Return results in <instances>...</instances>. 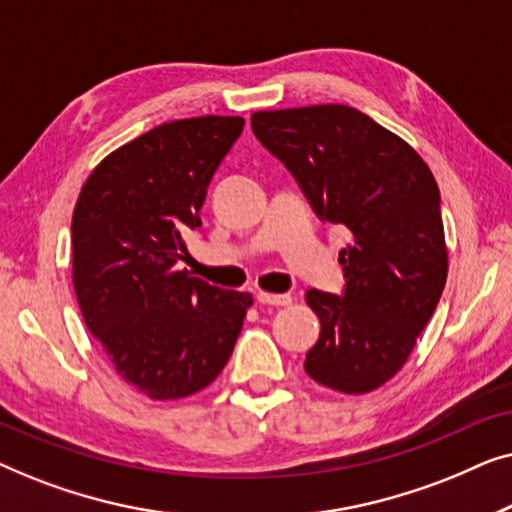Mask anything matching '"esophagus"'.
Returning a JSON list of instances; mask_svg holds the SVG:
<instances>
[{
    "label": "esophagus",
    "mask_w": 512,
    "mask_h": 512,
    "mask_svg": "<svg viewBox=\"0 0 512 512\" xmlns=\"http://www.w3.org/2000/svg\"><path fill=\"white\" fill-rule=\"evenodd\" d=\"M256 300L261 305L282 307V305H289L291 303V296H289V293H265V291H258L256 293Z\"/></svg>",
    "instance_id": "esophagus-1"
}]
</instances>
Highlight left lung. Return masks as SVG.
I'll return each instance as SVG.
<instances>
[{
	"instance_id": "8db88e82",
	"label": "left lung",
	"mask_w": 512,
	"mask_h": 512,
	"mask_svg": "<svg viewBox=\"0 0 512 512\" xmlns=\"http://www.w3.org/2000/svg\"><path fill=\"white\" fill-rule=\"evenodd\" d=\"M251 130L298 181L314 214L352 233L345 289H310L319 340L305 373L342 394L391 380L443 296L447 249L440 193L408 142L345 104L256 111Z\"/></svg>"
}]
</instances>
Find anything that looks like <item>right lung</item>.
I'll return each mask as SVG.
<instances>
[{
	"mask_svg": "<svg viewBox=\"0 0 512 512\" xmlns=\"http://www.w3.org/2000/svg\"><path fill=\"white\" fill-rule=\"evenodd\" d=\"M240 116L163 123L109 153L72 216V279L83 321L125 382L153 401L191 396L233 354L249 293L174 265Z\"/></svg>",
	"mask_w": 512,
	"mask_h": 512,
	"instance_id": "right-lung-1",
	"label": "right lung"
}]
</instances>
